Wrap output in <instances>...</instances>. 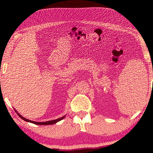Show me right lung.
Returning <instances> with one entry per match:
<instances>
[{
  "mask_svg": "<svg viewBox=\"0 0 153 153\" xmlns=\"http://www.w3.org/2000/svg\"><path fill=\"white\" fill-rule=\"evenodd\" d=\"M14 110L15 111V112H16V113H17V115H19V117L20 118H22L23 120L27 121V122H30V123H33V124H36V125H42V126H44V125H53V124H55V123H56L59 122V121L63 120V119H64L65 117V115H64V116H63V117H60V118H59V119H56V120H55L48 121H46V122H37V121H33L27 120V119L25 118V117H22V116L20 114H19V113H18L16 110L15 109V108H14Z\"/></svg>",
  "mask_w": 153,
  "mask_h": 153,
  "instance_id": "right-lung-1",
  "label": "right lung"
}]
</instances>
